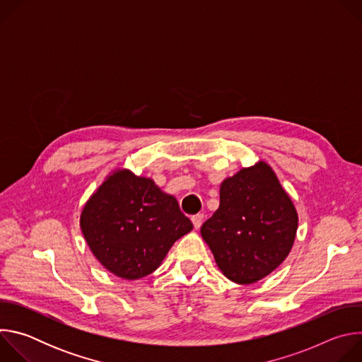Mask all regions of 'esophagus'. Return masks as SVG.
Returning a JSON list of instances; mask_svg holds the SVG:
<instances>
[{
	"mask_svg": "<svg viewBox=\"0 0 362 362\" xmlns=\"http://www.w3.org/2000/svg\"><path fill=\"white\" fill-rule=\"evenodd\" d=\"M203 219H204L203 214H197V215L192 216V223H193L194 229H199V228L202 226V223H203Z\"/></svg>",
	"mask_w": 362,
	"mask_h": 362,
	"instance_id": "1",
	"label": "esophagus"
}]
</instances>
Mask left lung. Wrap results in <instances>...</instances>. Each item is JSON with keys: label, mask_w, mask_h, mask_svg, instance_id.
Returning a JSON list of instances; mask_svg holds the SVG:
<instances>
[{"label": "left lung", "mask_w": 362, "mask_h": 362, "mask_svg": "<svg viewBox=\"0 0 362 362\" xmlns=\"http://www.w3.org/2000/svg\"><path fill=\"white\" fill-rule=\"evenodd\" d=\"M296 229L292 200L271 166L259 162L222 182L219 209L200 233L223 275L249 285L285 261Z\"/></svg>", "instance_id": "1"}]
</instances>
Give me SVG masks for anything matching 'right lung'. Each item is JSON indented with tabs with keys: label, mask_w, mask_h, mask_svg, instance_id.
Wrapping results in <instances>:
<instances>
[{
	"label": "right lung",
	"mask_w": 362,
	"mask_h": 362,
	"mask_svg": "<svg viewBox=\"0 0 362 362\" xmlns=\"http://www.w3.org/2000/svg\"><path fill=\"white\" fill-rule=\"evenodd\" d=\"M80 226L101 265L123 279L156 271L172 245L193 228L173 196L129 170L115 172L97 189Z\"/></svg>",
	"instance_id": "1"
}]
</instances>
